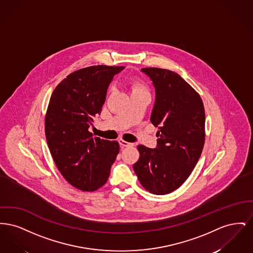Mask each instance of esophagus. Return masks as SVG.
I'll return each instance as SVG.
<instances>
[{"label": "esophagus", "mask_w": 253, "mask_h": 253, "mask_svg": "<svg viewBox=\"0 0 253 253\" xmlns=\"http://www.w3.org/2000/svg\"><path fill=\"white\" fill-rule=\"evenodd\" d=\"M119 143H120V145H121L122 148H124V147H132V143L127 142V141L122 140V139H120V140H119Z\"/></svg>", "instance_id": "34e87169"}]
</instances>
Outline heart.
Returning a JSON list of instances; mask_svg holds the SVG:
<instances>
[{"label":"heart","mask_w":253,"mask_h":253,"mask_svg":"<svg viewBox=\"0 0 253 253\" xmlns=\"http://www.w3.org/2000/svg\"><path fill=\"white\" fill-rule=\"evenodd\" d=\"M132 93H137V92H148L147 88L144 84L140 81H133L132 83Z\"/></svg>","instance_id":"b5f03b06"}]
</instances>
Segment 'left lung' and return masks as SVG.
I'll use <instances>...</instances> for the list:
<instances>
[{
	"label": "left lung",
	"mask_w": 253,
	"mask_h": 253,
	"mask_svg": "<svg viewBox=\"0 0 253 253\" xmlns=\"http://www.w3.org/2000/svg\"><path fill=\"white\" fill-rule=\"evenodd\" d=\"M156 89L151 122L158 128L157 148L138 145L133 170L143 188L163 195L178 189L192 173L205 143V109L199 94L178 74L142 68Z\"/></svg>",
	"instance_id": "obj_1"
}]
</instances>
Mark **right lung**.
<instances>
[{"mask_svg": "<svg viewBox=\"0 0 253 253\" xmlns=\"http://www.w3.org/2000/svg\"><path fill=\"white\" fill-rule=\"evenodd\" d=\"M123 68L94 65L77 70L50 97L44 122L49 151L65 180L81 191L102 187L120 152L118 141L94 137L88 129L101 112L114 76Z\"/></svg>", "mask_w": 253, "mask_h": 253, "instance_id": "right-lung-1", "label": "right lung"}]
</instances>
